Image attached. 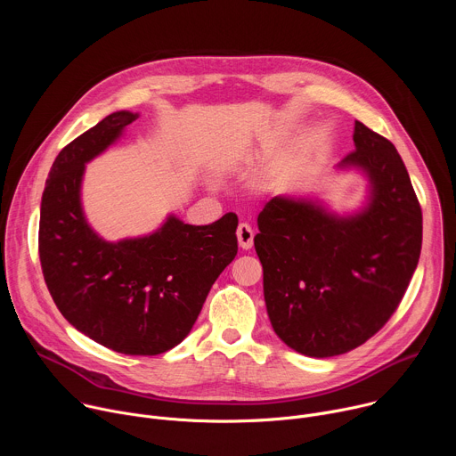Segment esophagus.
Masks as SVG:
<instances>
[{"mask_svg": "<svg viewBox=\"0 0 456 456\" xmlns=\"http://www.w3.org/2000/svg\"><path fill=\"white\" fill-rule=\"evenodd\" d=\"M236 236H238V243L243 250H248L254 243V231L248 224H240L238 225V231H236Z\"/></svg>", "mask_w": 456, "mask_h": 456, "instance_id": "1", "label": "esophagus"}]
</instances>
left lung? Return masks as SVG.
<instances>
[{
	"mask_svg": "<svg viewBox=\"0 0 456 456\" xmlns=\"http://www.w3.org/2000/svg\"><path fill=\"white\" fill-rule=\"evenodd\" d=\"M355 150L338 169L368 180L362 209L338 215L317 199L274 197L254 247L278 338L308 357L346 354L397 310L417 269L422 211L395 146L355 120Z\"/></svg>",
	"mask_w": 456,
	"mask_h": 456,
	"instance_id": "obj_1",
	"label": "left lung"
}]
</instances>
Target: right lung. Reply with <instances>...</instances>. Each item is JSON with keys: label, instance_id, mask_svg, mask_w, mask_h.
<instances>
[{"label": "right lung", "instance_id": "obj_1", "mask_svg": "<svg viewBox=\"0 0 456 456\" xmlns=\"http://www.w3.org/2000/svg\"><path fill=\"white\" fill-rule=\"evenodd\" d=\"M139 113L115 111L62 148L41 199L39 259L53 303L72 327L126 355H159L182 343L238 252V216L108 241L81 204L85 166L122 137Z\"/></svg>", "mask_w": 456, "mask_h": 456}]
</instances>
